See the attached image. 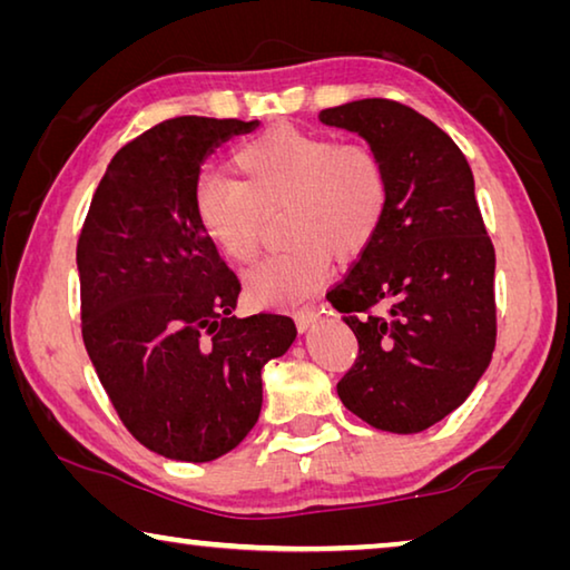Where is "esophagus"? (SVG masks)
<instances>
[{
	"mask_svg": "<svg viewBox=\"0 0 570 570\" xmlns=\"http://www.w3.org/2000/svg\"><path fill=\"white\" fill-rule=\"evenodd\" d=\"M316 322H320V312H314V308H306V312L296 314V326H298V332H306L308 326H314Z\"/></svg>",
	"mask_w": 570,
	"mask_h": 570,
	"instance_id": "obj_1",
	"label": "esophagus"
}]
</instances>
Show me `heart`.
Masks as SVG:
<instances>
[{
    "instance_id": "obj_1",
    "label": "heart",
    "mask_w": 570,
    "mask_h": 570,
    "mask_svg": "<svg viewBox=\"0 0 570 570\" xmlns=\"http://www.w3.org/2000/svg\"><path fill=\"white\" fill-rule=\"evenodd\" d=\"M234 178L196 186V216L208 238L234 262L256 254L266 216L282 214L292 244L264 256L244 276L258 306H296L324 284L332 248L354 256L372 244L390 206L382 158L362 142L282 125L236 150Z\"/></svg>"
}]
</instances>
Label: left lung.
<instances>
[{
  "label": "left lung",
  "instance_id": "left-lung-1",
  "mask_svg": "<svg viewBox=\"0 0 570 570\" xmlns=\"http://www.w3.org/2000/svg\"><path fill=\"white\" fill-rule=\"evenodd\" d=\"M362 135L390 176L382 228L330 298L360 354L336 384L372 428L412 435L458 410L495 350V248L462 150L435 122L370 98L320 112Z\"/></svg>",
  "mask_w": 570,
  "mask_h": 570
}]
</instances>
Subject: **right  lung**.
Wrapping results in <instances>:
<instances>
[{
	"label": "right lung",
	"mask_w": 570,
	"mask_h": 570,
	"mask_svg": "<svg viewBox=\"0 0 570 570\" xmlns=\"http://www.w3.org/2000/svg\"><path fill=\"white\" fill-rule=\"evenodd\" d=\"M256 120L183 115L122 146L77 240L82 342L130 435L208 462L262 412V370L296 340L282 314L236 320V274L196 216L200 166Z\"/></svg>",
	"instance_id": "obj_1"
}]
</instances>
